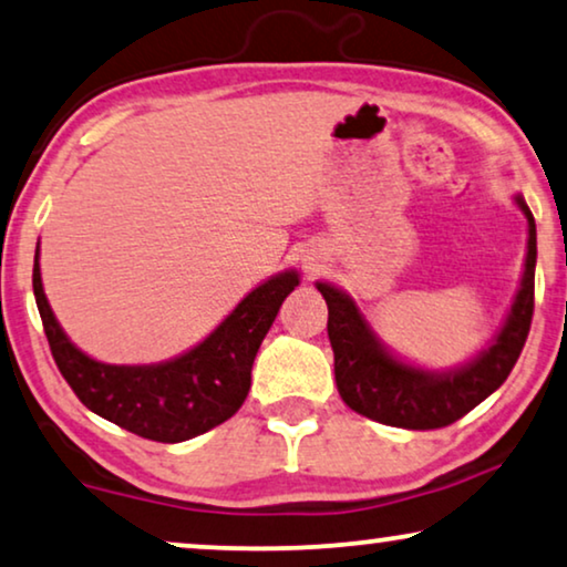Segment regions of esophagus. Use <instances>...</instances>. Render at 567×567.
Here are the masks:
<instances>
[{"instance_id":"1","label":"esophagus","mask_w":567,"mask_h":567,"mask_svg":"<svg viewBox=\"0 0 567 567\" xmlns=\"http://www.w3.org/2000/svg\"><path fill=\"white\" fill-rule=\"evenodd\" d=\"M306 269H308V272H313V269H316V265H310V261H308V265H306Z\"/></svg>"}]
</instances>
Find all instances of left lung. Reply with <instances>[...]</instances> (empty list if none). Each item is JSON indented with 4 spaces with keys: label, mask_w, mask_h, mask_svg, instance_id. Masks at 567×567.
Returning <instances> with one entry per match:
<instances>
[{
    "label": "left lung",
    "mask_w": 567,
    "mask_h": 567,
    "mask_svg": "<svg viewBox=\"0 0 567 567\" xmlns=\"http://www.w3.org/2000/svg\"><path fill=\"white\" fill-rule=\"evenodd\" d=\"M529 223V246L522 287L512 313L496 341L460 370L432 374L390 357L354 306V300L337 287L318 282L329 306V339L333 349V374L341 401L362 416L401 429H442L465 416L493 390L504 385L519 360L529 337L534 316V265H537V228L534 215L522 197H516Z\"/></svg>",
    "instance_id": "8db88e82"
}]
</instances>
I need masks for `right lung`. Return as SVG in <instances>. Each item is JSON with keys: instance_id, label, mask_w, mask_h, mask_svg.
Returning a JSON list of instances; mask_svg holds the SVG:
<instances>
[{"instance_id": "obj_1", "label": "right lung", "mask_w": 567, "mask_h": 567, "mask_svg": "<svg viewBox=\"0 0 567 567\" xmlns=\"http://www.w3.org/2000/svg\"><path fill=\"white\" fill-rule=\"evenodd\" d=\"M298 275L282 272L259 285L234 313L187 354L162 364H102L71 344L48 306L41 265L33 292L55 367L79 401L97 416L151 442H185L228 421L251 388V364Z\"/></svg>"}]
</instances>
